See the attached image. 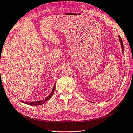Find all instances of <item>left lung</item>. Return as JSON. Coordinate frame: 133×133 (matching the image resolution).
Returning a JSON list of instances; mask_svg holds the SVG:
<instances>
[{
	"label": "left lung",
	"instance_id": "8db88e82",
	"mask_svg": "<svg viewBox=\"0 0 133 133\" xmlns=\"http://www.w3.org/2000/svg\"><path fill=\"white\" fill-rule=\"evenodd\" d=\"M118 37H119V42L121 43V47H122V52L123 54V51H124V47H123V41H122V40L121 37L120 36H118Z\"/></svg>",
	"mask_w": 133,
	"mask_h": 133
}]
</instances>
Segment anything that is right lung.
I'll use <instances>...</instances> for the list:
<instances>
[{"label": "right lung", "instance_id": "obj_1", "mask_svg": "<svg viewBox=\"0 0 133 133\" xmlns=\"http://www.w3.org/2000/svg\"><path fill=\"white\" fill-rule=\"evenodd\" d=\"M55 84L54 85V87H53V89L52 90L50 94H49L47 97L46 98H44L43 100H39V101H29V102H26V101H21V102H22L23 103H25L26 104H28V105H41L44 104V103L47 100H48L49 99H50L51 98L53 94H54V92L55 91Z\"/></svg>", "mask_w": 133, "mask_h": 133}]
</instances>
